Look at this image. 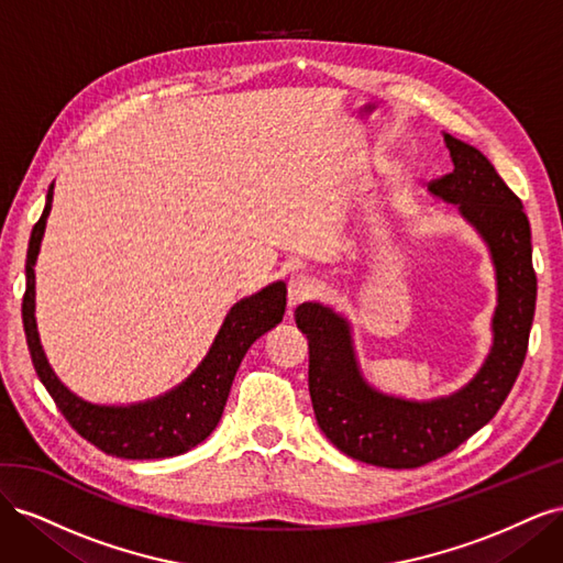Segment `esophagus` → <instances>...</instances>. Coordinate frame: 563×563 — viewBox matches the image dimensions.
Returning a JSON list of instances; mask_svg holds the SVG:
<instances>
[{
    "mask_svg": "<svg viewBox=\"0 0 563 563\" xmlns=\"http://www.w3.org/2000/svg\"><path fill=\"white\" fill-rule=\"evenodd\" d=\"M317 291V284L305 277V275H294L291 279H288V310H294L296 305H300L302 300L312 298Z\"/></svg>",
    "mask_w": 563,
    "mask_h": 563,
    "instance_id": "obj_1",
    "label": "esophagus"
}]
</instances>
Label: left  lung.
Returning <instances> with one entry per match:
<instances>
[{
	"mask_svg": "<svg viewBox=\"0 0 563 563\" xmlns=\"http://www.w3.org/2000/svg\"><path fill=\"white\" fill-rule=\"evenodd\" d=\"M453 172L428 192L453 203L482 236L496 269L493 343L474 378L446 397L404 399L373 387L356 360L352 323L329 305L302 302L298 329L310 340V397L321 432L368 465L411 470L451 453L498 413L528 350L536 314L531 225L521 199L470 143L444 133Z\"/></svg>",
	"mask_w": 563,
	"mask_h": 563,
	"instance_id": "1",
	"label": "left lung"
}]
</instances>
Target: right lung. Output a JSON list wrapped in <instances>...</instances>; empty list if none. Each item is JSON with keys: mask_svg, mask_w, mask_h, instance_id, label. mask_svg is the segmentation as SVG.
<instances>
[{"mask_svg": "<svg viewBox=\"0 0 563 563\" xmlns=\"http://www.w3.org/2000/svg\"><path fill=\"white\" fill-rule=\"evenodd\" d=\"M54 201V183L48 185L46 207L37 225L32 228L27 263H25V296L23 327L32 364L58 411L73 428L103 453L126 460L172 457L195 449L207 439L223 416L234 373L240 368L249 347L284 319L286 284L272 282L258 294L234 302L213 345L201 364L174 389L139 404H91L65 387L56 371L51 368L35 319V265L44 240L46 218Z\"/></svg>", "mask_w": 563, "mask_h": 563, "instance_id": "add662e5", "label": "right lung"}]
</instances>
